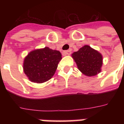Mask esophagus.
<instances>
[{
	"mask_svg": "<svg viewBox=\"0 0 124 124\" xmlns=\"http://www.w3.org/2000/svg\"><path fill=\"white\" fill-rule=\"evenodd\" d=\"M71 53V50H66V51H63V54L64 55H67V54H70Z\"/></svg>",
	"mask_w": 124,
	"mask_h": 124,
	"instance_id": "34e87169",
	"label": "esophagus"
}]
</instances>
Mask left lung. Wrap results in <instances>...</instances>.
Segmentation results:
<instances>
[{"label":"left lung","mask_w":124,"mask_h":124,"mask_svg":"<svg viewBox=\"0 0 124 124\" xmlns=\"http://www.w3.org/2000/svg\"><path fill=\"white\" fill-rule=\"evenodd\" d=\"M80 71L88 76H95L101 72L102 56L89 46L85 45L72 54Z\"/></svg>","instance_id":"8db88e82"}]
</instances>
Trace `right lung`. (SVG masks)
<instances>
[{
    "label": "right lung",
    "mask_w": 124,
    "mask_h": 124,
    "mask_svg": "<svg viewBox=\"0 0 124 124\" xmlns=\"http://www.w3.org/2000/svg\"><path fill=\"white\" fill-rule=\"evenodd\" d=\"M61 59L60 51L48 47L34 50L24 60V72L31 81L44 83L54 75Z\"/></svg>",
    "instance_id": "right-lung-1"
}]
</instances>
